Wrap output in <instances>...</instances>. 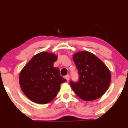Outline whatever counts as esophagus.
I'll return each instance as SVG.
<instances>
[{
	"label": "esophagus",
	"mask_w": 128,
	"mask_h": 128,
	"mask_svg": "<svg viewBox=\"0 0 128 128\" xmlns=\"http://www.w3.org/2000/svg\"><path fill=\"white\" fill-rule=\"evenodd\" d=\"M65 79H66V80H67V82H68L69 80V79H70V76L69 75H66V76H65Z\"/></svg>",
	"instance_id": "obj_1"
}]
</instances>
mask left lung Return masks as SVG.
I'll return each mask as SVG.
<instances>
[{
  "label": "left lung",
  "mask_w": 128,
  "mask_h": 128,
  "mask_svg": "<svg viewBox=\"0 0 128 128\" xmlns=\"http://www.w3.org/2000/svg\"><path fill=\"white\" fill-rule=\"evenodd\" d=\"M73 59L79 75L78 82H70L74 93L86 101L102 96L110 84L111 73L108 67L94 54L84 50L75 53Z\"/></svg>",
  "instance_id": "left-lung-1"
}]
</instances>
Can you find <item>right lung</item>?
Listing matches in <instances>:
<instances>
[{
  "label": "right lung",
  "instance_id": "add662e5",
  "mask_svg": "<svg viewBox=\"0 0 128 128\" xmlns=\"http://www.w3.org/2000/svg\"><path fill=\"white\" fill-rule=\"evenodd\" d=\"M57 55L48 52L35 55L20 73V87L25 95L35 103L45 104L52 101L65 82L59 68L54 67Z\"/></svg>",
  "mask_w": 128,
  "mask_h": 128
}]
</instances>
